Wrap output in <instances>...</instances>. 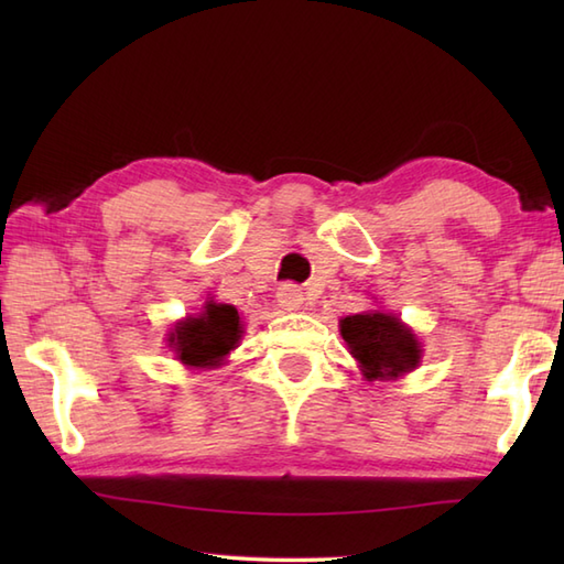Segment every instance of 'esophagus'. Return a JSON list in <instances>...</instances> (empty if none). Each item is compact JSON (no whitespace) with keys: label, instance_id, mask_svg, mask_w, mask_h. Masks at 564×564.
<instances>
[{"label":"esophagus","instance_id":"34e87169","mask_svg":"<svg viewBox=\"0 0 564 564\" xmlns=\"http://www.w3.org/2000/svg\"><path fill=\"white\" fill-rule=\"evenodd\" d=\"M275 301H279V305H281L283 310H301L305 297H303V291L297 289V285L283 283L281 289H279V293H275Z\"/></svg>","mask_w":564,"mask_h":564}]
</instances>
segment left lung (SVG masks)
<instances>
[{
  "instance_id": "obj_1",
  "label": "left lung",
  "mask_w": 564,
  "mask_h": 564,
  "mask_svg": "<svg viewBox=\"0 0 564 564\" xmlns=\"http://www.w3.org/2000/svg\"><path fill=\"white\" fill-rule=\"evenodd\" d=\"M339 332L366 380H394L422 361L416 334L390 313L349 315L339 322Z\"/></svg>"
}]
</instances>
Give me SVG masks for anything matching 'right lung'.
<instances>
[{
    "label": "right lung",
    "mask_w": 564,
    "mask_h": 564,
    "mask_svg": "<svg viewBox=\"0 0 564 564\" xmlns=\"http://www.w3.org/2000/svg\"><path fill=\"white\" fill-rule=\"evenodd\" d=\"M239 337H242V325L237 307L208 301L198 315L176 322L166 341L184 366L215 368L223 366L225 356L239 344Z\"/></svg>",
    "instance_id": "right-lung-1"
}]
</instances>
